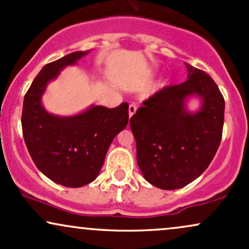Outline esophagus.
I'll return each instance as SVG.
<instances>
[{
  "label": "esophagus",
  "mask_w": 249,
  "mask_h": 249,
  "mask_svg": "<svg viewBox=\"0 0 249 249\" xmlns=\"http://www.w3.org/2000/svg\"><path fill=\"white\" fill-rule=\"evenodd\" d=\"M137 111V106L136 104H130V107H128V115L130 117H132L134 113Z\"/></svg>",
  "instance_id": "esophagus-1"
}]
</instances>
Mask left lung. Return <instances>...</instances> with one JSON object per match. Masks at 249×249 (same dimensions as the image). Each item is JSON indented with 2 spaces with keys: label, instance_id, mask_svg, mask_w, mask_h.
<instances>
[{
  "label": "left lung",
  "instance_id": "8db88e82",
  "mask_svg": "<svg viewBox=\"0 0 249 249\" xmlns=\"http://www.w3.org/2000/svg\"><path fill=\"white\" fill-rule=\"evenodd\" d=\"M185 67V82L155 92L130 119L138 166L146 181L164 190L179 189L198 178L223 134L225 101L219 88L205 71L189 64ZM191 95L202 101L194 114L185 107Z\"/></svg>",
  "mask_w": 249,
  "mask_h": 249
}]
</instances>
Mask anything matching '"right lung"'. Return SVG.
<instances>
[{
	"instance_id": "obj_1",
	"label": "right lung",
	"mask_w": 249,
	"mask_h": 249,
	"mask_svg": "<svg viewBox=\"0 0 249 249\" xmlns=\"http://www.w3.org/2000/svg\"><path fill=\"white\" fill-rule=\"evenodd\" d=\"M88 52H73L45 65L23 102V137L32 160L45 176L68 188L83 187L97 178L113 138L128 122L126 102L112 109L92 106L71 117L51 115L41 106L50 81Z\"/></svg>"
}]
</instances>
